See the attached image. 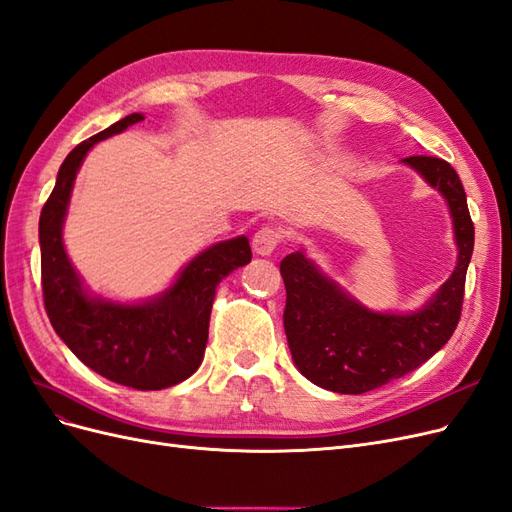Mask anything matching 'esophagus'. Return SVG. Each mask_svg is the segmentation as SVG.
Wrapping results in <instances>:
<instances>
[{
  "mask_svg": "<svg viewBox=\"0 0 512 512\" xmlns=\"http://www.w3.org/2000/svg\"><path fill=\"white\" fill-rule=\"evenodd\" d=\"M281 233L277 228H260V231L252 239V250L256 256H271L279 245Z\"/></svg>",
  "mask_w": 512,
  "mask_h": 512,
  "instance_id": "1",
  "label": "esophagus"
}]
</instances>
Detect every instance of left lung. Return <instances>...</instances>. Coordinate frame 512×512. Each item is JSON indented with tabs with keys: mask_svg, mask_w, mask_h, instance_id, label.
Instances as JSON below:
<instances>
[{
	"mask_svg": "<svg viewBox=\"0 0 512 512\" xmlns=\"http://www.w3.org/2000/svg\"><path fill=\"white\" fill-rule=\"evenodd\" d=\"M445 199L457 248L455 269L415 311H375L351 296L301 248L281 260L286 284L284 328L294 366L311 383L339 394H364L411 373L443 347L457 326L474 248V226L455 169L434 156H409Z\"/></svg>",
	"mask_w": 512,
	"mask_h": 512,
	"instance_id": "left-lung-1",
	"label": "left lung"
}]
</instances>
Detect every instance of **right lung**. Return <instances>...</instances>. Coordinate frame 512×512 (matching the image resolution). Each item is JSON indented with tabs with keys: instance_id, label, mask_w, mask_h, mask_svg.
I'll return each instance as SVG.
<instances>
[{
	"instance_id": "right-lung-1",
	"label": "right lung",
	"mask_w": 512,
	"mask_h": 512,
	"mask_svg": "<svg viewBox=\"0 0 512 512\" xmlns=\"http://www.w3.org/2000/svg\"><path fill=\"white\" fill-rule=\"evenodd\" d=\"M144 120L133 112L78 144L63 161L40 216L42 290L50 324L76 358L101 377L135 390H165L203 362L209 315L220 281L252 260L245 235L209 245L171 284L139 301H114L84 286L63 243L76 175L97 142Z\"/></svg>"
}]
</instances>
